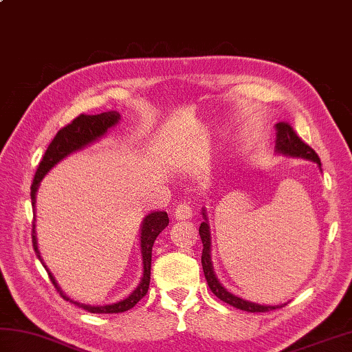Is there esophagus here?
<instances>
[{
  "label": "esophagus",
  "mask_w": 352,
  "mask_h": 352,
  "mask_svg": "<svg viewBox=\"0 0 352 352\" xmlns=\"http://www.w3.org/2000/svg\"><path fill=\"white\" fill-rule=\"evenodd\" d=\"M193 214V206L190 203H182L175 207V218L177 219H189Z\"/></svg>",
  "instance_id": "obj_1"
}]
</instances>
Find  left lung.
<instances>
[{"instance_id":"obj_1","label":"left lung","mask_w":352,"mask_h":352,"mask_svg":"<svg viewBox=\"0 0 352 352\" xmlns=\"http://www.w3.org/2000/svg\"><path fill=\"white\" fill-rule=\"evenodd\" d=\"M276 129V153L280 154H286L292 157H301V159H307L316 162L320 166V159L319 155L315 153V149L309 146L305 142L298 138V134L295 130L292 129V125L289 122H278L275 125ZM204 216V222L201 223L199 227V237L203 241V256H201V263H203V271L204 276L207 280L208 287L213 292V294L219 298L221 301L227 302L230 305H233L236 309H241L250 313H265V311H271L275 309H281V305H260L256 302H250L245 301L242 298L234 296L233 294H230L227 289L222 287V284L216 278V275L213 272V266H212V258H210V227L207 223V216L206 212H203Z\"/></svg>"}]
</instances>
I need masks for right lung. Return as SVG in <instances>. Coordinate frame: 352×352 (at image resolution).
<instances>
[{
    "instance_id": "1",
    "label": "right lung",
    "mask_w": 352,
    "mask_h": 352,
    "mask_svg": "<svg viewBox=\"0 0 352 352\" xmlns=\"http://www.w3.org/2000/svg\"><path fill=\"white\" fill-rule=\"evenodd\" d=\"M119 121V113L118 111H104V113L100 115H85L81 113L78 115L71 124L65 125L63 129L57 131L54 139L51 140V144L48 145L47 151H45V155L42 157V160L39 163V168L36 170L34 180L32 184V206L34 210V204H36V192L37 188H39V183L42 182V178L45 174L54 166L56 163L65 159L66 155H69L71 153L77 151V149H81L83 146L89 145L91 142L100 139L102 134H106L110 126H113ZM34 213V212H33ZM34 218H33V231H32V242H33V248L37 258L41 260V263L43 265V260L41 257V252L37 250V242H36V233H34ZM169 218L166 212H153L149 213L146 218L144 219V223H142V233H140V246H142V258H144V276H142V281L138 286V289L133 292V294L125 298V300L115 302V304H109V305H86V304H80L72 301V304H76L77 307L87 310L91 313H122L133 309L142 298L146 295L148 287H149V280H151V256H153V245L154 241L157 239L162 231L168 227ZM43 267L47 269V266L43 265ZM47 272L50 275L51 283L54 284V287L57 289L58 294L63 298V300L69 301V298L66 296L63 292L58 287V284L56 283L54 276L51 275V272L47 269Z\"/></svg>"
}]
</instances>
